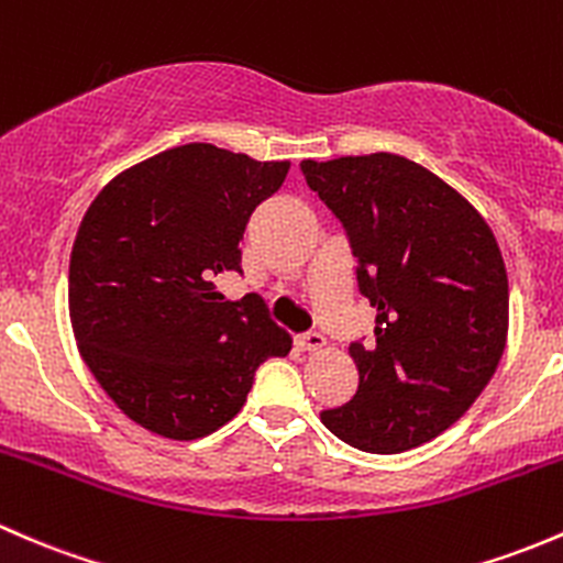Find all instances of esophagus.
Listing matches in <instances>:
<instances>
[{"instance_id":"34e87169","label":"esophagus","mask_w":563,"mask_h":563,"mask_svg":"<svg viewBox=\"0 0 563 563\" xmlns=\"http://www.w3.org/2000/svg\"><path fill=\"white\" fill-rule=\"evenodd\" d=\"M295 344H298V350H303V352H320V350H324V344H328V341H324L322 333H303L295 339Z\"/></svg>"}]
</instances>
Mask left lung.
Here are the masks:
<instances>
[{
	"mask_svg": "<svg viewBox=\"0 0 563 563\" xmlns=\"http://www.w3.org/2000/svg\"><path fill=\"white\" fill-rule=\"evenodd\" d=\"M357 257L376 309L374 344L350 346L357 393L324 409L330 433L363 453L420 448L463 415L507 346L509 284L483 213L398 154L300 162Z\"/></svg>",
	"mask_w": 563,
	"mask_h": 563,
	"instance_id": "1",
	"label": "left lung"
}]
</instances>
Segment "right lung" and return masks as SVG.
<instances>
[{"instance_id":"add662e5","label":"right lung","mask_w":563,"mask_h":563,"mask_svg":"<svg viewBox=\"0 0 563 563\" xmlns=\"http://www.w3.org/2000/svg\"><path fill=\"white\" fill-rule=\"evenodd\" d=\"M211 143L148 156L91 200L69 254V322L84 363L130 420L176 442L239 415L254 371L292 339L257 295L224 300L249 217L287 178Z\"/></svg>"}]
</instances>
